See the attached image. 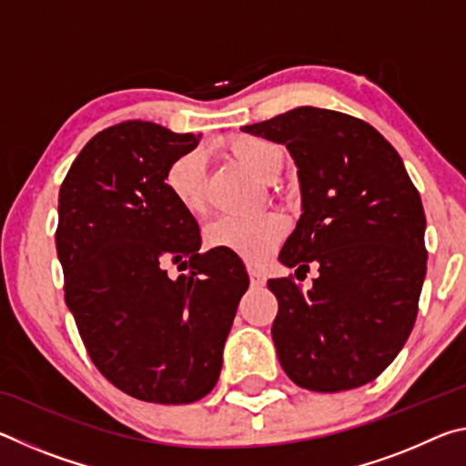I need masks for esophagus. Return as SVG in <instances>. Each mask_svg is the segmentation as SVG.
I'll list each match as a JSON object with an SVG mask.
<instances>
[{"mask_svg": "<svg viewBox=\"0 0 466 466\" xmlns=\"http://www.w3.org/2000/svg\"><path fill=\"white\" fill-rule=\"evenodd\" d=\"M248 278H250L252 286H257V288L265 286V275L258 269H255V267H248Z\"/></svg>", "mask_w": 466, "mask_h": 466, "instance_id": "esophagus-1", "label": "esophagus"}]
</instances>
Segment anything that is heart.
Masks as SVG:
<instances>
[{
  "label": "heart",
  "instance_id": "b5f03b06",
  "mask_svg": "<svg viewBox=\"0 0 466 466\" xmlns=\"http://www.w3.org/2000/svg\"><path fill=\"white\" fill-rule=\"evenodd\" d=\"M230 152L250 172L273 178L281 168V152L271 141L257 136H238L228 141ZM164 188L172 201L187 214H199L205 208V156L191 149L175 157L164 172ZM288 234V222L279 214L222 216L205 228L209 248L236 255L248 263H263L273 255Z\"/></svg>",
  "mask_w": 466,
  "mask_h": 466
}]
</instances>
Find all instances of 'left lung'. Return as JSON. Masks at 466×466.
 I'll use <instances>...</instances> for the list:
<instances>
[{
  "label": "left lung",
  "mask_w": 466,
  "mask_h": 466,
  "mask_svg": "<svg viewBox=\"0 0 466 466\" xmlns=\"http://www.w3.org/2000/svg\"><path fill=\"white\" fill-rule=\"evenodd\" d=\"M242 131L283 144L298 167L302 216L279 261L319 265L309 291L291 275L267 281L281 368L317 392L372 382L411 335L428 267L421 197L403 160L372 125L317 106Z\"/></svg>",
  "instance_id": "obj_1"
}]
</instances>
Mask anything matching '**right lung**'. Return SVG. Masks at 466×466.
Returning a JSON list of instances; mask_svg holds the SVG:
<instances>
[{
  "mask_svg": "<svg viewBox=\"0 0 466 466\" xmlns=\"http://www.w3.org/2000/svg\"><path fill=\"white\" fill-rule=\"evenodd\" d=\"M199 137L113 125L84 146L59 191L67 309L100 374L147 403L185 405L214 389L248 288L238 257L199 252L195 218L164 188L168 164ZM170 264L187 273L170 279Z\"/></svg>",
  "mask_w": 466,
  "mask_h": 466,
  "instance_id": "obj_1",
  "label": "right lung"
}]
</instances>
